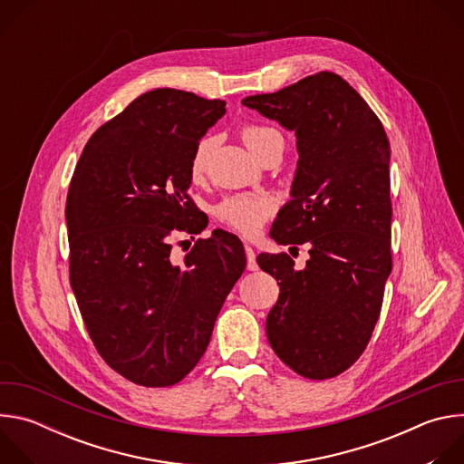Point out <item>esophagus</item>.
I'll return each instance as SVG.
<instances>
[{"mask_svg": "<svg viewBox=\"0 0 464 464\" xmlns=\"http://www.w3.org/2000/svg\"><path fill=\"white\" fill-rule=\"evenodd\" d=\"M244 251H246V258H247V264H246V268L249 270V272H255L258 266H256V260H255V251H253V247L249 246V244H246L244 246Z\"/></svg>", "mask_w": 464, "mask_h": 464, "instance_id": "34e87169", "label": "esophagus"}]
</instances>
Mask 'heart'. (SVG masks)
I'll list each match as a JSON object with an SVG mask.
<instances>
[{
  "label": "heart",
  "instance_id": "obj_1",
  "mask_svg": "<svg viewBox=\"0 0 464 464\" xmlns=\"http://www.w3.org/2000/svg\"><path fill=\"white\" fill-rule=\"evenodd\" d=\"M240 138L246 143V147L258 156V152L266 147L270 141L274 140H283L281 131L272 128V126H264V124H246L240 130ZM213 150V140L211 138H202L200 141L196 143L190 161H188V174L190 179L198 181L202 179L208 165H209V156ZM274 213V204L268 196L264 194H235V196H227L226 200H222L217 209L215 215L217 218L229 226L231 229L246 235V237H253L260 231V227L264 226Z\"/></svg>",
  "mask_w": 464,
  "mask_h": 464
}]
</instances>
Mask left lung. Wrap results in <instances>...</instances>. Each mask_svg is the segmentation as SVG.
Masks as SVG:
<instances>
[{"mask_svg": "<svg viewBox=\"0 0 464 464\" xmlns=\"http://www.w3.org/2000/svg\"><path fill=\"white\" fill-rule=\"evenodd\" d=\"M242 104L295 130L294 200L270 235L310 247L299 272L286 253L256 256L260 270L281 281L268 342L299 376L334 378L365 351L392 268L389 140L369 104L333 72Z\"/></svg>", "mask_w": 464, "mask_h": 464, "instance_id": "1", "label": "left lung"}]
</instances>
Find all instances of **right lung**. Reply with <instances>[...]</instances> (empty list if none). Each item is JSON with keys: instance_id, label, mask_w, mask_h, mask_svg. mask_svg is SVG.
I'll return each mask as SVG.
<instances>
[{"instance_id": "add662e5", "label": "right lung", "mask_w": 464, "mask_h": 464, "mask_svg": "<svg viewBox=\"0 0 464 464\" xmlns=\"http://www.w3.org/2000/svg\"><path fill=\"white\" fill-rule=\"evenodd\" d=\"M224 113L218 99L147 92L97 128L70 183V283L82 321L101 358L138 385L169 387L196 367L246 268L242 242L222 229L181 262L170 255L178 231L208 226L187 192L188 161Z\"/></svg>"}]
</instances>
